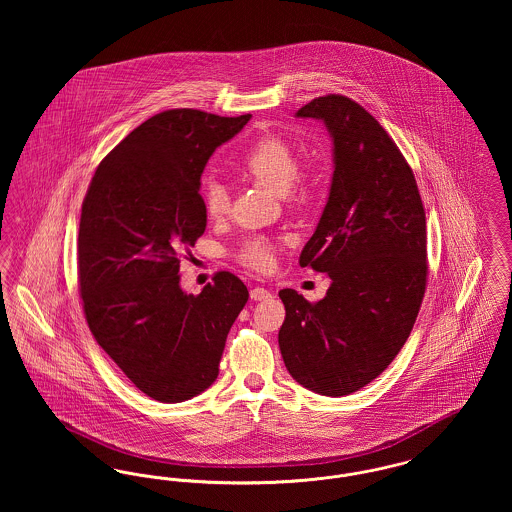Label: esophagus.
<instances>
[{"label":"esophagus","mask_w":512,"mask_h":512,"mask_svg":"<svg viewBox=\"0 0 512 512\" xmlns=\"http://www.w3.org/2000/svg\"><path fill=\"white\" fill-rule=\"evenodd\" d=\"M249 297L253 299V301H265L270 297V292L265 290V288H253L251 292H249Z\"/></svg>","instance_id":"34e87169"}]
</instances>
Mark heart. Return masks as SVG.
<instances>
[{
	"instance_id": "heart-1",
	"label": "heart",
	"mask_w": 512,
	"mask_h": 512,
	"mask_svg": "<svg viewBox=\"0 0 512 512\" xmlns=\"http://www.w3.org/2000/svg\"><path fill=\"white\" fill-rule=\"evenodd\" d=\"M242 171L272 194L286 195L297 178L299 161L284 140L268 136L245 153ZM201 201L205 213L219 219L228 211V190L219 180H211L201 190ZM238 257L247 267L267 270L272 263V245L265 238H251L240 247Z\"/></svg>"
}]
</instances>
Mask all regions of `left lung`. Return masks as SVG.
I'll return each mask as SVG.
<instances>
[{
	"instance_id": "left-lung-1",
	"label": "left lung",
	"mask_w": 512,
	"mask_h": 512,
	"mask_svg": "<svg viewBox=\"0 0 512 512\" xmlns=\"http://www.w3.org/2000/svg\"><path fill=\"white\" fill-rule=\"evenodd\" d=\"M295 117L322 122L332 138L330 192L299 257L332 284L318 303L280 292L278 345L297 384L341 397L380 376L413 330L426 290V215L411 167L359 103L330 94Z\"/></svg>"
}]
</instances>
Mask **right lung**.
<instances>
[{
    "mask_svg": "<svg viewBox=\"0 0 512 512\" xmlns=\"http://www.w3.org/2000/svg\"><path fill=\"white\" fill-rule=\"evenodd\" d=\"M251 115L163 111L134 128L94 174L82 203L78 278L94 338L126 378L161 403H182L219 376L226 336L247 303L219 272L199 295L180 288L182 247L207 226L201 174Z\"/></svg>",
    "mask_w": 512,
    "mask_h": 512,
    "instance_id": "right-lung-1",
    "label": "right lung"
}]
</instances>
